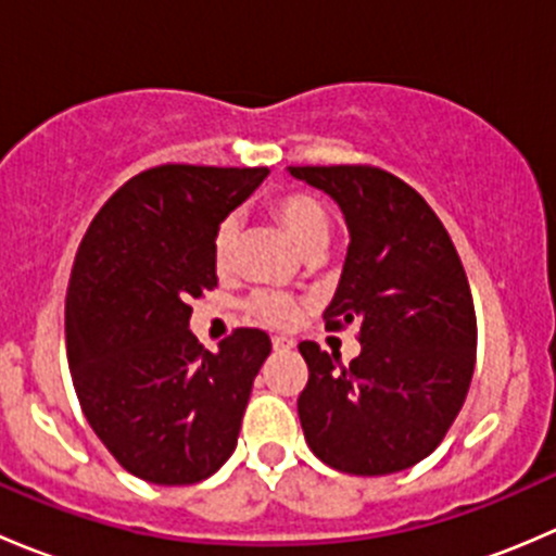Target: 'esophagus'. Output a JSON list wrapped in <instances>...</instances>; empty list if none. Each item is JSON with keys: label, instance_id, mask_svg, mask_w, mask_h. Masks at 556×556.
I'll list each match as a JSON object with an SVG mask.
<instances>
[{"label": "esophagus", "instance_id": "obj_1", "mask_svg": "<svg viewBox=\"0 0 556 556\" xmlns=\"http://www.w3.org/2000/svg\"><path fill=\"white\" fill-rule=\"evenodd\" d=\"M271 344H274V350H277V352H288V350H293L295 341L288 339V336H274Z\"/></svg>", "mask_w": 556, "mask_h": 556}]
</instances>
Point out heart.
<instances>
[{
    "label": "heart",
    "mask_w": 556,
    "mask_h": 556,
    "mask_svg": "<svg viewBox=\"0 0 556 556\" xmlns=\"http://www.w3.org/2000/svg\"><path fill=\"white\" fill-rule=\"evenodd\" d=\"M271 215L277 217L290 233L295 247L304 255L312 252H323L330 239V212L317 195L306 193V190H285L271 201ZM239 244V223L237 217H223L212 237V261H215L217 274H226L233 268V257H237ZM247 312L257 319V323L268 325V328H288L299 319V304L290 295L274 293V290H263L255 293L247 304Z\"/></svg>",
    "instance_id": "obj_1"
}]
</instances>
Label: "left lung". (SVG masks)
Instances as JSON below:
<instances>
[{
    "label": "left lung",
    "mask_w": 556,
    "mask_h": 556,
    "mask_svg": "<svg viewBox=\"0 0 556 556\" xmlns=\"http://www.w3.org/2000/svg\"><path fill=\"white\" fill-rule=\"evenodd\" d=\"M325 190L350 228L325 328L357 325L344 366L314 341L299 350L309 382L299 417L309 450L352 476L406 470L444 441L476 366V312L463 261L428 201L368 164L290 166Z\"/></svg>",
    "instance_id": "obj_1"
}]
</instances>
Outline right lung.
Instances as JSON below:
<instances>
[{
    "label": "right lung",
    "mask_w": 556,
    "mask_h": 556,
    "mask_svg": "<svg viewBox=\"0 0 556 556\" xmlns=\"http://www.w3.org/2000/svg\"><path fill=\"white\" fill-rule=\"evenodd\" d=\"M268 169L164 164L106 199L66 290V357L83 414L137 479L204 481L237 450L252 382L271 352L237 328L206 352L190 301L217 288L212 237Z\"/></svg>",
    "instance_id": "1"
}]
</instances>
